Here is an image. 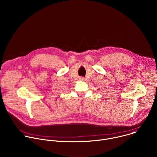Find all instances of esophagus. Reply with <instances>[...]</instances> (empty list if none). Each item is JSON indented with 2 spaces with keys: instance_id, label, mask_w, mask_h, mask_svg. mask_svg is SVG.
<instances>
[{
  "instance_id": "34e87169",
  "label": "esophagus",
  "mask_w": 157,
  "mask_h": 157,
  "mask_svg": "<svg viewBox=\"0 0 157 157\" xmlns=\"http://www.w3.org/2000/svg\"><path fill=\"white\" fill-rule=\"evenodd\" d=\"M81 79H82V80H83V79H84V78H81Z\"/></svg>"
}]
</instances>
